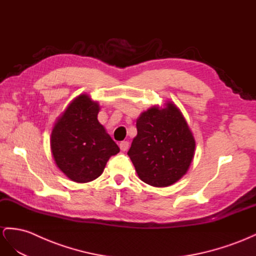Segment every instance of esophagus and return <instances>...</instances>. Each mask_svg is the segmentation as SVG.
Instances as JSON below:
<instances>
[{"label":"esophagus","instance_id":"34e87169","mask_svg":"<svg viewBox=\"0 0 256 256\" xmlns=\"http://www.w3.org/2000/svg\"><path fill=\"white\" fill-rule=\"evenodd\" d=\"M119 146H120V149L122 151H128V146H130V142H121Z\"/></svg>","mask_w":256,"mask_h":256}]
</instances>
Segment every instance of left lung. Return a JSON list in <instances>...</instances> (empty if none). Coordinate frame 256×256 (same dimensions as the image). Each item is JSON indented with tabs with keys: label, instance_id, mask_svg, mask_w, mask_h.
<instances>
[{
	"label": "left lung",
	"instance_id": "8db88e82",
	"mask_svg": "<svg viewBox=\"0 0 256 256\" xmlns=\"http://www.w3.org/2000/svg\"><path fill=\"white\" fill-rule=\"evenodd\" d=\"M137 136L128 152L139 178L167 187L182 178L192 162L196 142L182 112L171 102L140 114Z\"/></svg>",
	"mask_w": 256,
	"mask_h": 256
}]
</instances>
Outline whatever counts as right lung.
<instances>
[{
  "label": "right lung",
  "mask_w": 256,
  "mask_h": 256,
  "mask_svg": "<svg viewBox=\"0 0 256 256\" xmlns=\"http://www.w3.org/2000/svg\"><path fill=\"white\" fill-rule=\"evenodd\" d=\"M100 107L87 94L74 98L57 120L51 135L54 160L76 183H87L102 174L106 162L119 146L98 120Z\"/></svg>",
  "instance_id": "obj_1"
}]
</instances>
